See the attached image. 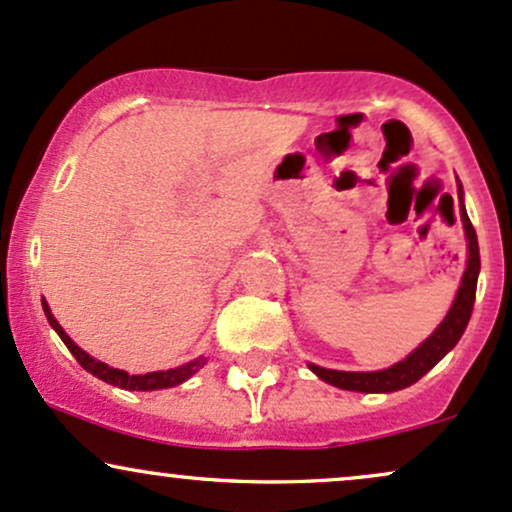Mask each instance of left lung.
I'll list each match as a JSON object with an SVG mask.
<instances>
[{"instance_id": "1", "label": "left lung", "mask_w": 512, "mask_h": 512, "mask_svg": "<svg viewBox=\"0 0 512 512\" xmlns=\"http://www.w3.org/2000/svg\"><path fill=\"white\" fill-rule=\"evenodd\" d=\"M457 200H459V217H462L464 237H467V268L462 273V283L457 287V295L452 307L447 309L445 319L440 321L426 341L416 350H411L404 360L394 363L392 367L375 372H346V370H329L314 363H307L309 370L324 380L326 384L338 389H348V392H363V394H389L399 392V389L411 387L421 380L426 372L433 370L435 365L457 346L462 338L464 329H467L469 319H472V309L476 300V280H479L481 271V258H479V241H476V232L469 222L467 208H464V188L457 179Z\"/></svg>"}]
</instances>
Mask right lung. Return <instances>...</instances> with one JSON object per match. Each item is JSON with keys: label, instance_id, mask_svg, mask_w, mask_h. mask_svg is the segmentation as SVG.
<instances>
[{"label": "right lung", "instance_id": "obj_1", "mask_svg": "<svg viewBox=\"0 0 512 512\" xmlns=\"http://www.w3.org/2000/svg\"><path fill=\"white\" fill-rule=\"evenodd\" d=\"M43 312L45 317H48V324L53 326L57 336L62 338V343H65L67 348H70V353L77 358V363L84 367L86 372H91L94 377H99V380L113 384V387H120V389H128V392H154V389H169V387H179L186 380H191L195 372L200 370L205 363H208V358H195L191 363L181 365V367H174V370H157V372H145V375H130V372L125 370H118V367H111L106 363H101V360L91 358L86 350H82L77 346V343L72 341L70 336H67V331L62 329L60 324H57V319L53 317V312H50L48 302H45L43 297Z\"/></svg>", "mask_w": 512, "mask_h": 512}]
</instances>
